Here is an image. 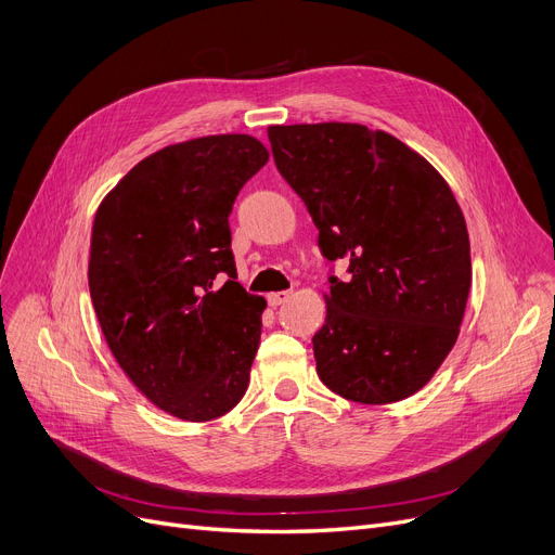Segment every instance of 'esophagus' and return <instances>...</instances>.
<instances>
[{
	"instance_id": "esophagus-1",
	"label": "esophagus",
	"mask_w": 555,
	"mask_h": 555,
	"mask_svg": "<svg viewBox=\"0 0 555 555\" xmlns=\"http://www.w3.org/2000/svg\"><path fill=\"white\" fill-rule=\"evenodd\" d=\"M289 297H293V293H287V289H283V293H270V295H268V304H270L272 308H276V306L285 304Z\"/></svg>"
}]
</instances>
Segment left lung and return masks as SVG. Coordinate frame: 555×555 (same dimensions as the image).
<instances>
[{"label": "left lung", "instance_id": "obj_1", "mask_svg": "<svg viewBox=\"0 0 555 555\" xmlns=\"http://www.w3.org/2000/svg\"><path fill=\"white\" fill-rule=\"evenodd\" d=\"M283 180L304 199L331 276L317 373L346 400L389 404L423 389L452 351L468 301L470 238L436 168L360 124L270 126Z\"/></svg>", "mask_w": 555, "mask_h": 555}]
</instances>
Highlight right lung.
Returning <instances> with one entry per match:
<instances>
[{
    "instance_id": "obj_1",
    "label": "right lung",
    "mask_w": 555,
    "mask_h": 555,
    "mask_svg": "<svg viewBox=\"0 0 555 555\" xmlns=\"http://www.w3.org/2000/svg\"><path fill=\"white\" fill-rule=\"evenodd\" d=\"M270 153L199 137L141 159L94 218L90 295L112 356L159 410L191 423L238 404L266 299L236 281L229 214Z\"/></svg>"
}]
</instances>
